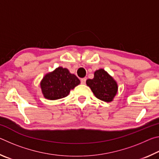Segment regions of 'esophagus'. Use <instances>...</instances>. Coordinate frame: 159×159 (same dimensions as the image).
Segmentation results:
<instances>
[{"instance_id": "obj_1", "label": "esophagus", "mask_w": 159, "mask_h": 159, "mask_svg": "<svg viewBox=\"0 0 159 159\" xmlns=\"http://www.w3.org/2000/svg\"><path fill=\"white\" fill-rule=\"evenodd\" d=\"M85 81H86V79H85V78H83V79H81V80H80V83H81V84L83 85L85 84Z\"/></svg>"}]
</instances>
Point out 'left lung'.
I'll use <instances>...</instances> for the list:
<instances>
[{"instance_id": "obj_1", "label": "left lung", "mask_w": 159, "mask_h": 159, "mask_svg": "<svg viewBox=\"0 0 159 159\" xmlns=\"http://www.w3.org/2000/svg\"><path fill=\"white\" fill-rule=\"evenodd\" d=\"M86 84L97 98L104 102H112L118 92L117 82L103 69L96 70L93 79H88Z\"/></svg>"}]
</instances>
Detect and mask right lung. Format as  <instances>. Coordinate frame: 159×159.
I'll use <instances>...</instances> for the list:
<instances>
[{
    "label": "right lung",
    "instance_id": "1",
    "mask_svg": "<svg viewBox=\"0 0 159 159\" xmlns=\"http://www.w3.org/2000/svg\"><path fill=\"white\" fill-rule=\"evenodd\" d=\"M80 83L76 75L70 73L68 69L59 66L45 74L40 85L45 99L56 100L65 98Z\"/></svg>",
    "mask_w": 159,
    "mask_h": 159
}]
</instances>
